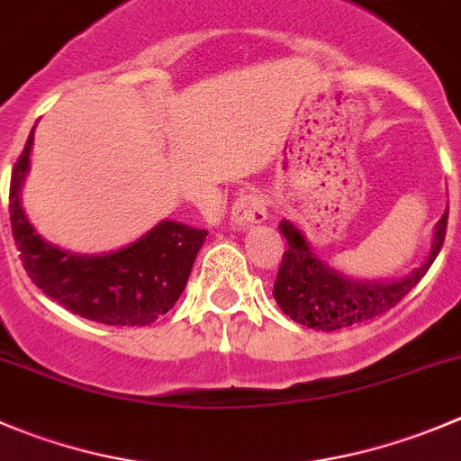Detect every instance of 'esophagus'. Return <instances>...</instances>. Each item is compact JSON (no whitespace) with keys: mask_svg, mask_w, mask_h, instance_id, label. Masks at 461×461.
<instances>
[{"mask_svg":"<svg viewBox=\"0 0 461 461\" xmlns=\"http://www.w3.org/2000/svg\"><path fill=\"white\" fill-rule=\"evenodd\" d=\"M267 219V205L262 194L258 192H249V194H242L233 205V223L240 228L256 226V223H262Z\"/></svg>","mask_w":461,"mask_h":461,"instance_id":"esophagus-1","label":"esophagus"}]
</instances>
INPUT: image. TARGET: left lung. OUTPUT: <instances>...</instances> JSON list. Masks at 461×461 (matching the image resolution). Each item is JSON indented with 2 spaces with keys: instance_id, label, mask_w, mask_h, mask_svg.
Here are the masks:
<instances>
[{
  "instance_id": "left-lung-1",
  "label": "left lung",
  "mask_w": 461,
  "mask_h": 461,
  "mask_svg": "<svg viewBox=\"0 0 461 461\" xmlns=\"http://www.w3.org/2000/svg\"><path fill=\"white\" fill-rule=\"evenodd\" d=\"M446 223L448 210L437 221L430 253L411 274L396 280H357L319 260L299 228L283 219L278 228L287 240V251L274 283L276 303L296 323L323 332L380 317L402 301V296H407L428 274L444 247Z\"/></svg>"
}]
</instances>
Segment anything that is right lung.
<instances>
[{
	"instance_id": "add662e5",
	"label": "right lung",
	"mask_w": 461,
	"mask_h": 461,
	"mask_svg": "<svg viewBox=\"0 0 461 461\" xmlns=\"http://www.w3.org/2000/svg\"><path fill=\"white\" fill-rule=\"evenodd\" d=\"M33 129L11 176V228L26 274L69 312L106 326H149L167 314L190 278L208 230L162 219L129 247L78 256L47 242L22 208Z\"/></svg>"
}]
</instances>
